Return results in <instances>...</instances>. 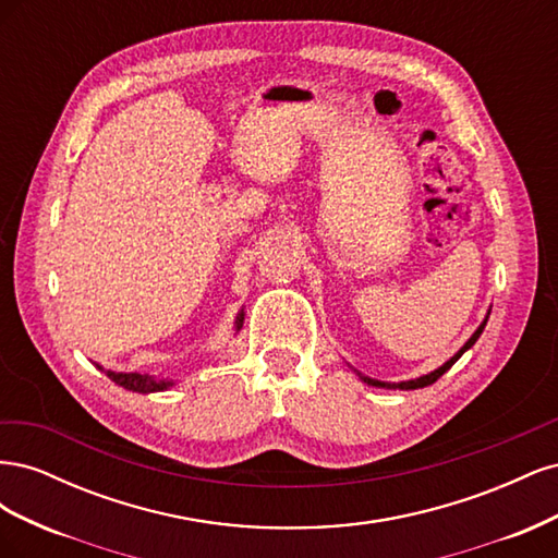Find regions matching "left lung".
I'll use <instances>...</instances> for the list:
<instances>
[{
    "instance_id": "left-lung-1",
    "label": "left lung",
    "mask_w": 558,
    "mask_h": 558,
    "mask_svg": "<svg viewBox=\"0 0 558 558\" xmlns=\"http://www.w3.org/2000/svg\"><path fill=\"white\" fill-rule=\"evenodd\" d=\"M488 314H492V312H488ZM486 320H488V316L482 320V324H480V328L475 330V332H472V337H470V340L459 349V351H456L453 353V356L445 363V365H440V367H437V369H433V373H428V375H424V377H416V379H410V381H398V384H388V381H379V379H369V377H365V375H361L359 373V369H353V373H356L359 377H361V381H365L367 386H377V388H400V391H414V388H424V386H430V384H435L437 379H440L445 373H447V369L456 363V361H459L461 356H463V353L472 347V344H475L477 340H480V335H482V330H484V326H486Z\"/></svg>"
}]
</instances>
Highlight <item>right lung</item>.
<instances>
[{
    "label": "right lung",
    "mask_w": 558,
    "mask_h": 558,
    "mask_svg": "<svg viewBox=\"0 0 558 558\" xmlns=\"http://www.w3.org/2000/svg\"><path fill=\"white\" fill-rule=\"evenodd\" d=\"M242 324H244V310H240L238 318H234V332L242 330ZM97 369H102V373L111 381L128 388V391H132V393H158V391H167V388L174 386V379H158V377L142 375V373H113V369H105L102 365H97Z\"/></svg>",
    "instance_id": "obj_1"
}]
</instances>
